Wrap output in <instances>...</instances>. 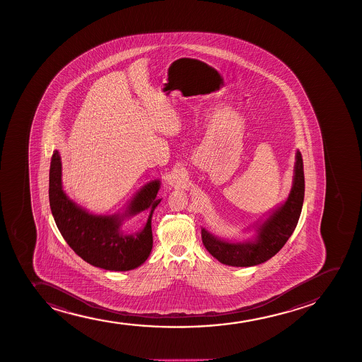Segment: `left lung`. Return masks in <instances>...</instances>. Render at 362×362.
Instances as JSON below:
<instances>
[{"label": "left lung", "instance_id": "left-lung-1", "mask_svg": "<svg viewBox=\"0 0 362 362\" xmlns=\"http://www.w3.org/2000/svg\"><path fill=\"white\" fill-rule=\"evenodd\" d=\"M304 199L303 159L296 153L295 177L291 193L281 208L275 210L264 223L258 227L257 239L245 243L220 240L202 229L205 249L223 264L233 267L257 266L278 254L298 223Z\"/></svg>", "mask_w": 362, "mask_h": 362}]
</instances>
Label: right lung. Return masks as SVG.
Instances as JSON below:
<instances>
[{"label": "right lung", "instance_id": "1", "mask_svg": "<svg viewBox=\"0 0 362 362\" xmlns=\"http://www.w3.org/2000/svg\"><path fill=\"white\" fill-rule=\"evenodd\" d=\"M159 181H152L137 193L127 210L136 215L151 208L145 228L134 235L119 230L124 217L92 215L78 208L62 187V162L58 151L53 152L49 170V204L55 223L71 249L86 262L103 269L125 272L135 269L150 256L153 237L151 217L160 199H157Z\"/></svg>", "mask_w": 362, "mask_h": 362}]
</instances>
